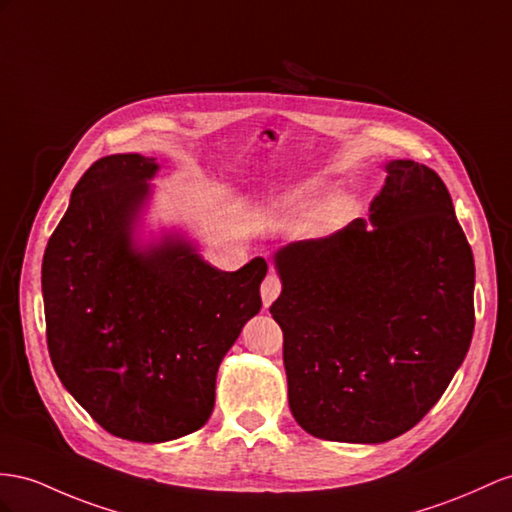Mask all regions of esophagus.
Instances as JSON below:
<instances>
[{
  "mask_svg": "<svg viewBox=\"0 0 512 512\" xmlns=\"http://www.w3.org/2000/svg\"><path fill=\"white\" fill-rule=\"evenodd\" d=\"M279 294H281V281L277 274L270 272L264 279V283H261V300H264V309H268L272 305V300Z\"/></svg>",
  "mask_w": 512,
  "mask_h": 512,
  "instance_id": "esophagus-1",
  "label": "esophagus"
}]
</instances>
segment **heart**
Returning <instances> with one entry per match:
<instances>
[{"instance_id":"heart-1","label":"heart","mask_w":512,"mask_h":512,"mask_svg":"<svg viewBox=\"0 0 512 512\" xmlns=\"http://www.w3.org/2000/svg\"><path fill=\"white\" fill-rule=\"evenodd\" d=\"M322 194H324V190H320V188H313V190H309V192H305L303 196H300V201H298V209H309V207H313L316 205L320 199H322ZM344 207H346V203L342 201V199H337V201H333L329 207H326V218H337L339 214L344 212Z\"/></svg>"}]
</instances>
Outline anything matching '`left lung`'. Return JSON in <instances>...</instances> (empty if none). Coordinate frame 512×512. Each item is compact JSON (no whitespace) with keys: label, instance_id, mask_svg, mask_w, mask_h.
<instances>
[{"label":"left lung","instance_id":"left-lung-1","mask_svg":"<svg viewBox=\"0 0 512 512\" xmlns=\"http://www.w3.org/2000/svg\"><path fill=\"white\" fill-rule=\"evenodd\" d=\"M385 173L370 218L274 253L287 400L300 428L326 441L411 430L474 335V255L448 188L413 160Z\"/></svg>","mask_w":512,"mask_h":512}]
</instances>
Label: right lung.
I'll return each instance as SVG.
<instances>
[{
    "instance_id": "1",
    "label": "right lung",
    "mask_w": 512,
    "mask_h": 512,
    "mask_svg": "<svg viewBox=\"0 0 512 512\" xmlns=\"http://www.w3.org/2000/svg\"><path fill=\"white\" fill-rule=\"evenodd\" d=\"M160 164L101 157L73 188L43 257L47 346L71 396L110 435L164 443L205 426L220 361L261 309L268 264H207L179 231L142 244Z\"/></svg>"
}]
</instances>
